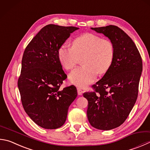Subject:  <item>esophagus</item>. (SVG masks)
I'll return each instance as SVG.
<instances>
[{
  "label": "esophagus",
  "mask_w": 150,
  "mask_h": 150,
  "mask_svg": "<svg viewBox=\"0 0 150 150\" xmlns=\"http://www.w3.org/2000/svg\"><path fill=\"white\" fill-rule=\"evenodd\" d=\"M77 93L79 95H82V94L83 93V91H82V89H81V88H79V87H77Z\"/></svg>",
  "instance_id": "1"
}]
</instances>
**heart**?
<instances>
[{"instance_id": "obj_1", "label": "heart", "mask_w": 150, "mask_h": 150, "mask_svg": "<svg viewBox=\"0 0 150 150\" xmlns=\"http://www.w3.org/2000/svg\"><path fill=\"white\" fill-rule=\"evenodd\" d=\"M59 60L65 69L71 70L82 59L83 67L77 68L69 75L70 82L84 87L93 82L97 73L104 74L110 69L115 57V47L108 39L86 33L75 38L71 47L62 45L58 51Z\"/></svg>"}]
</instances>
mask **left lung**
<instances>
[{
  "label": "left lung",
  "instance_id": "left-lung-1",
  "mask_svg": "<svg viewBox=\"0 0 150 150\" xmlns=\"http://www.w3.org/2000/svg\"><path fill=\"white\" fill-rule=\"evenodd\" d=\"M109 38L115 47L110 69L92 85L93 92L83 96L88 100L87 117L92 127L109 130L122 125L137 101L142 71V61L129 35L115 25L91 28Z\"/></svg>",
  "mask_w": 150,
  "mask_h": 150
}]
</instances>
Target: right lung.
<instances>
[{"mask_svg":"<svg viewBox=\"0 0 150 150\" xmlns=\"http://www.w3.org/2000/svg\"><path fill=\"white\" fill-rule=\"evenodd\" d=\"M79 29L49 24L40 29L25 49L18 86L24 110L46 129L61 127L69 105L77 96L74 85L59 89L67 78L59 60V48Z\"/></svg>","mask_w":150,"mask_h":150,"instance_id":"right-lung-1","label":"right lung"}]
</instances>
